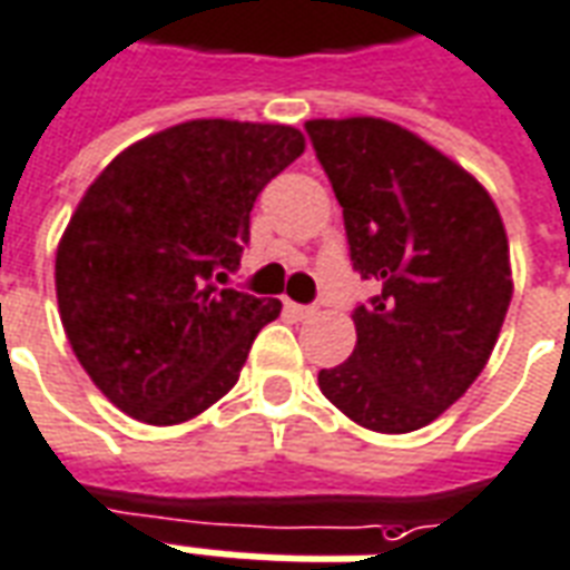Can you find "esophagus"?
I'll list each match as a JSON object with an SVG mask.
<instances>
[{
	"mask_svg": "<svg viewBox=\"0 0 570 570\" xmlns=\"http://www.w3.org/2000/svg\"><path fill=\"white\" fill-rule=\"evenodd\" d=\"M285 309H288L294 318H309V315H315V306H303V303L294 301H285Z\"/></svg>",
	"mask_w": 570,
	"mask_h": 570,
	"instance_id": "esophagus-1",
	"label": "esophagus"
}]
</instances>
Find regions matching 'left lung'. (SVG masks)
Returning <instances> with one entry per match:
<instances>
[{"label":"left lung","mask_w":570,"mask_h":570,"mask_svg":"<svg viewBox=\"0 0 570 570\" xmlns=\"http://www.w3.org/2000/svg\"><path fill=\"white\" fill-rule=\"evenodd\" d=\"M306 132L343 206L352 267L380 285L352 315L355 352L318 389L361 428L419 431L495 348L513 297L504 222L468 169L392 120L315 118Z\"/></svg>","instance_id":"1"}]
</instances>
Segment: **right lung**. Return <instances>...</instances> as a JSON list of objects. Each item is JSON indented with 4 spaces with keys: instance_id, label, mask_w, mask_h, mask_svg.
I'll return each instance as SVG.
<instances>
[{
    "instance_id": "obj_1",
    "label": "right lung",
    "mask_w": 570,
    "mask_h": 570,
    "mask_svg": "<svg viewBox=\"0 0 570 570\" xmlns=\"http://www.w3.org/2000/svg\"><path fill=\"white\" fill-rule=\"evenodd\" d=\"M306 148L288 124L199 118L111 160L57 245V303L75 358L111 404L178 425L239 380L273 297L224 288L248 212Z\"/></svg>"
}]
</instances>
